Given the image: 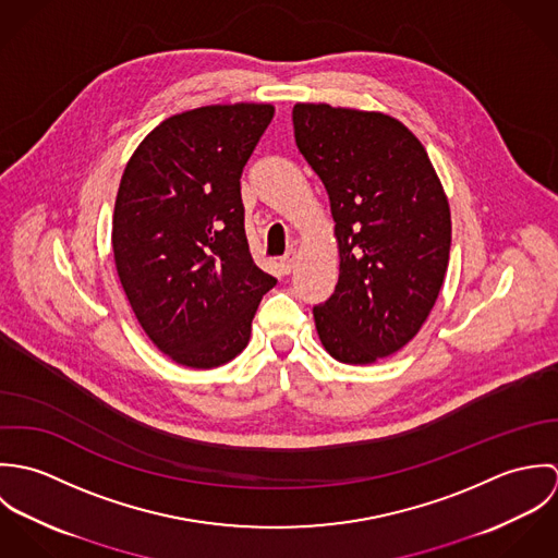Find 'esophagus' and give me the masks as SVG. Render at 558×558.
Returning a JSON list of instances; mask_svg holds the SVG:
<instances>
[{
    "label": "esophagus",
    "instance_id": "obj_1",
    "mask_svg": "<svg viewBox=\"0 0 558 558\" xmlns=\"http://www.w3.org/2000/svg\"><path fill=\"white\" fill-rule=\"evenodd\" d=\"M294 264H296V251L290 248V251L281 257V268H283L286 272H292V270H294Z\"/></svg>",
    "mask_w": 558,
    "mask_h": 558
}]
</instances>
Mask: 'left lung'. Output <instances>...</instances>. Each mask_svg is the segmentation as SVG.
<instances>
[{
  "label": "left lung",
  "instance_id": "left-lung-1",
  "mask_svg": "<svg viewBox=\"0 0 558 558\" xmlns=\"http://www.w3.org/2000/svg\"><path fill=\"white\" fill-rule=\"evenodd\" d=\"M294 137L328 193L339 281L314 307L324 350L369 365L429 316L449 266L451 210L423 144L380 111L296 102Z\"/></svg>",
  "mask_w": 558,
  "mask_h": 558
}]
</instances>
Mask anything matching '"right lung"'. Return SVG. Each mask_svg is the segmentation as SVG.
<instances>
[{"mask_svg": "<svg viewBox=\"0 0 558 558\" xmlns=\"http://www.w3.org/2000/svg\"><path fill=\"white\" fill-rule=\"evenodd\" d=\"M272 116L266 102L175 113L124 167L111 228L116 270L146 335L184 367L236 359L277 283L248 253L240 197L242 167Z\"/></svg>", "mask_w": 558, "mask_h": 558, "instance_id": "obj_1", "label": "right lung"}]
</instances>
